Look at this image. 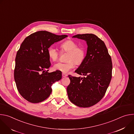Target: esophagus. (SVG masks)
<instances>
[{
  "label": "esophagus",
  "mask_w": 134,
  "mask_h": 134,
  "mask_svg": "<svg viewBox=\"0 0 134 134\" xmlns=\"http://www.w3.org/2000/svg\"><path fill=\"white\" fill-rule=\"evenodd\" d=\"M62 76L63 77H66V76H67V74H66L65 73H63L62 74Z\"/></svg>",
  "instance_id": "34e87169"
}]
</instances>
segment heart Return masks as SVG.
<instances>
[{
	"instance_id": "1",
	"label": "heart",
	"mask_w": 134,
	"mask_h": 134,
	"mask_svg": "<svg viewBox=\"0 0 134 134\" xmlns=\"http://www.w3.org/2000/svg\"><path fill=\"white\" fill-rule=\"evenodd\" d=\"M62 52H67L65 63H58L53 66V69L63 73H67L74 67L75 64L79 65L84 61L86 56V50L81 46L71 40H68L63 42L60 46ZM48 55L50 60L55 62L59 58V52L55 48L50 46L48 49Z\"/></svg>"
}]
</instances>
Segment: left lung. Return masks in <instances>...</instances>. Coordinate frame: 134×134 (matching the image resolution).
Segmentation results:
<instances>
[{
	"label": "left lung",
	"instance_id": "8db88e82",
	"mask_svg": "<svg viewBox=\"0 0 134 134\" xmlns=\"http://www.w3.org/2000/svg\"><path fill=\"white\" fill-rule=\"evenodd\" d=\"M86 42V55L75 72L83 77L68 75L70 80L67 91L69 100L80 107L88 108L104 97L112 77V64L104 42L93 34L72 36Z\"/></svg>",
	"mask_w": 134,
	"mask_h": 134
}]
</instances>
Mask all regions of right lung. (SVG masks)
<instances>
[{"label": "right lung", "mask_w": 134, "mask_h": 134, "mask_svg": "<svg viewBox=\"0 0 134 134\" xmlns=\"http://www.w3.org/2000/svg\"><path fill=\"white\" fill-rule=\"evenodd\" d=\"M67 36L40 31L27 36L22 43L15 58L14 79L17 90L27 101H43L50 95L52 85L62 79L60 71L46 70L51 66L47 50Z\"/></svg>", "instance_id": "1"}]
</instances>
